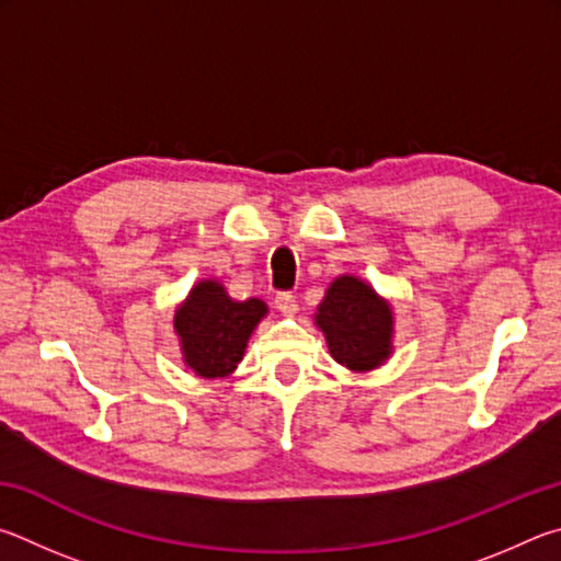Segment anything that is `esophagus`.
<instances>
[{"instance_id": "obj_1", "label": "esophagus", "mask_w": 561, "mask_h": 561, "mask_svg": "<svg viewBox=\"0 0 561 561\" xmlns=\"http://www.w3.org/2000/svg\"><path fill=\"white\" fill-rule=\"evenodd\" d=\"M275 308L280 310V316L290 318V316H296V312H298V300H296V296H293V293H278V296H275Z\"/></svg>"}]
</instances>
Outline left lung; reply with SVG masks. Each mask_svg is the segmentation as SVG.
Masks as SVG:
<instances>
[{"instance_id":"obj_1","label":"left lung","mask_w":561,"mask_h":561,"mask_svg":"<svg viewBox=\"0 0 561 561\" xmlns=\"http://www.w3.org/2000/svg\"><path fill=\"white\" fill-rule=\"evenodd\" d=\"M316 325L328 340L330 355L352 371L375 369L391 355V306L355 275H340L330 283Z\"/></svg>"}]
</instances>
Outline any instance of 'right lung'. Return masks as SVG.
<instances>
[{
	"mask_svg": "<svg viewBox=\"0 0 561 561\" xmlns=\"http://www.w3.org/2000/svg\"><path fill=\"white\" fill-rule=\"evenodd\" d=\"M265 312L259 298L231 300L219 280H199L174 310L184 365L204 379L229 377Z\"/></svg>",
	"mask_w": 561,
	"mask_h": 561,
	"instance_id": "1",
	"label": "right lung"
}]
</instances>
